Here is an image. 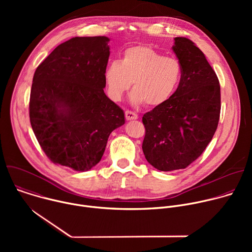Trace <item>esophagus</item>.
I'll use <instances>...</instances> for the list:
<instances>
[{
  "mask_svg": "<svg viewBox=\"0 0 252 252\" xmlns=\"http://www.w3.org/2000/svg\"><path fill=\"white\" fill-rule=\"evenodd\" d=\"M125 116H126V119L127 120V121H132V120H136L138 117H137V115L135 114V113H133V112H130V111H126V113H125Z\"/></svg>",
  "mask_w": 252,
  "mask_h": 252,
  "instance_id": "obj_1",
  "label": "esophagus"
}]
</instances>
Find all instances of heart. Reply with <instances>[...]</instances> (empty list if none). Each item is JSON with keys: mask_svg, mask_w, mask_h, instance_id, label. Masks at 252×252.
I'll return each instance as SVG.
<instances>
[{"mask_svg": "<svg viewBox=\"0 0 252 252\" xmlns=\"http://www.w3.org/2000/svg\"><path fill=\"white\" fill-rule=\"evenodd\" d=\"M183 76V66L173 57H162L150 46L126 49L120 62L114 61L104 69L107 94L120 101L132 82L130 101L158 106L175 92Z\"/></svg>", "mask_w": 252, "mask_h": 252, "instance_id": "1", "label": "heart"}]
</instances>
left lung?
Masks as SVG:
<instances>
[{
    "label": "left lung",
    "instance_id": "left-lung-1",
    "mask_svg": "<svg viewBox=\"0 0 252 252\" xmlns=\"http://www.w3.org/2000/svg\"><path fill=\"white\" fill-rule=\"evenodd\" d=\"M172 50L183 66L181 83L142 117V152L161 171L186 168L200 157L218 128L221 107L220 81L203 53L184 37L174 38Z\"/></svg>",
    "mask_w": 252,
    "mask_h": 252
}]
</instances>
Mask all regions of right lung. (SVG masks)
Segmentation results:
<instances>
[{
  "instance_id": "obj_1",
  "label": "right lung",
  "mask_w": 252,
  "mask_h": 252,
  "mask_svg": "<svg viewBox=\"0 0 252 252\" xmlns=\"http://www.w3.org/2000/svg\"><path fill=\"white\" fill-rule=\"evenodd\" d=\"M109 41L101 35L71 38L34 71L30 122L55 164L91 169L101 159L111 132L125 124L124 111L103 92Z\"/></svg>"
}]
</instances>
